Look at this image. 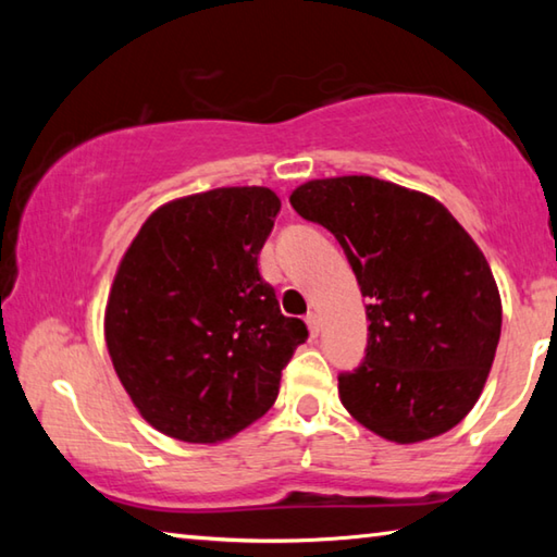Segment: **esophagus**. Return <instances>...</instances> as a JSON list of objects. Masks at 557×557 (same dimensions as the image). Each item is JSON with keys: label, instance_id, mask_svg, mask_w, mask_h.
I'll return each instance as SVG.
<instances>
[{"label": "esophagus", "instance_id": "obj_1", "mask_svg": "<svg viewBox=\"0 0 557 557\" xmlns=\"http://www.w3.org/2000/svg\"><path fill=\"white\" fill-rule=\"evenodd\" d=\"M307 326H309V336L312 338H317L319 332H322V324H319V317L314 312L307 314Z\"/></svg>", "mask_w": 557, "mask_h": 557}]
</instances>
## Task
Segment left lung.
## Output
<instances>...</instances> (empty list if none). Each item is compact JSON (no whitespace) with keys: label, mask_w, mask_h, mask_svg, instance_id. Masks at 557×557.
Wrapping results in <instances>:
<instances>
[{"label":"left lung","mask_w":557,"mask_h":557,"mask_svg":"<svg viewBox=\"0 0 557 557\" xmlns=\"http://www.w3.org/2000/svg\"><path fill=\"white\" fill-rule=\"evenodd\" d=\"M336 235L369 299V346L338 398L395 445L445 435L474 408L502 336L492 268L437 199L375 176L312 178L289 194Z\"/></svg>","instance_id":"left-lung-1"}]
</instances>
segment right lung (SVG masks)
I'll use <instances>...</instances> for the list:
<instances>
[{
    "mask_svg": "<svg viewBox=\"0 0 557 557\" xmlns=\"http://www.w3.org/2000/svg\"><path fill=\"white\" fill-rule=\"evenodd\" d=\"M268 186H221L149 215L122 256L106 344L137 412L166 437L213 445L262 418L307 326L280 312L258 256L275 225Z\"/></svg>",
    "mask_w": 557,
    "mask_h": 557,
    "instance_id": "1",
    "label": "right lung"
}]
</instances>
